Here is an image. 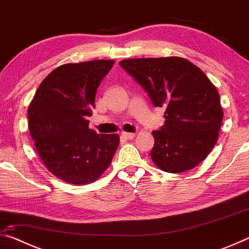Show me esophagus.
Segmentation results:
<instances>
[{"label":"esophagus","mask_w":249,"mask_h":249,"mask_svg":"<svg viewBox=\"0 0 249 249\" xmlns=\"http://www.w3.org/2000/svg\"><path fill=\"white\" fill-rule=\"evenodd\" d=\"M122 137L124 138V140H133L135 137V134L134 133H122Z\"/></svg>","instance_id":"34e87169"}]
</instances>
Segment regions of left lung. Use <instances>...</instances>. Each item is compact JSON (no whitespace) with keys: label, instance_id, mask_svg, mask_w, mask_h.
<instances>
[{"label":"left lung","instance_id":"8db88e82","mask_svg":"<svg viewBox=\"0 0 249 249\" xmlns=\"http://www.w3.org/2000/svg\"><path fill=\"white\" fill-rule=\"evenodd\" d=\"M120 65L156 107L165 108V125L153 132L155 165L179 174L203 161L216 144L223 120L220 95L203 71L181 57L125 59Z\"/></svg>","mask_w":249,"mask_h":249}]
</instances>
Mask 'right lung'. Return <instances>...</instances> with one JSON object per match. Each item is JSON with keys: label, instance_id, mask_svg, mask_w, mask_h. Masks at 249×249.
<instances>
[{"label": "right lung", "instance_id": "obj_1", "mask_svg": "<svg viewBox=\"0 0 249 249\" xmlns=\"http://www.w3.org/2000/svg\"><path fill=\"white\" fill-rule=\"evenodd\" d=\"M113 65L114 60H91L59 66L43 80L29 104L28 127L37 153L65 182H94L119 147V135L96 134L87 120Z\"/></svg>", "mask_w": 249, "mask_h": 249}]
</instances>
